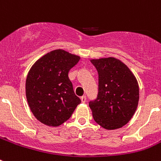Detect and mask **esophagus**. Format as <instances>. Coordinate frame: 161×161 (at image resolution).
Returning <instances> with one entry per match:
<instances>
[{"instance_id": "1", "label": "esophagus", "mask_w": 161, "mask_h": 161, "mask_svg": "<svg viewBox=\"0 0 161 161\" xmlns=\"http://www.w3.org/2000/svg\"><path fill=\"white\" fill-rule=\"evenodd\" d=\"M86 99H87V98H86L85 95H83V96H82V97H81V101H82L83 103H85Z\"/></svg>"}]
</instances>
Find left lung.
I'll return each instance as SVG.
<instances>
[{"label": "left lung", "instance_id": "obj_1", "mask_svg": "<svg viewBox=\"0 0 161 161\" xmlns=\"http://www.w3.org/2000/svg\"><path fill=\"white\" fill-rule=\"evenodd\" d=\"M98 73L97 98L89 102L93 119L106 130L127 124L139 103V85L125 63L114 58L91 60Z\"/></svg>", "mask_w": 161, "mask_h": 161}]
</instances>
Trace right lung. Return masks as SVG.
Masks as SVG:
<instances>
[{"label":"right lung","mask_w":161,"mask_h":161,"mask_svg":"<svg viewBox=\"0 0 161 161\" xmlns=\"http://www.w3.org/2000/svg\"><path fill=\"white\" fill-rule=\"evenodd\" d=\"M80 58L58 49L34 63L26 80L29 107L40 122L58 126L66 122L81 103L75 95L68 73Z\"/></svg>","instance_id":"1"}]
</instances>
